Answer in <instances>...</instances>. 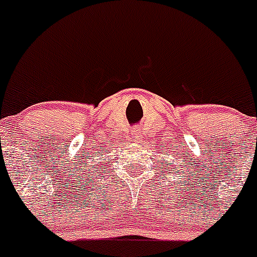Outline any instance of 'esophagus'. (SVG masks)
<instances>
[{"label":"esophagus","mask_w":257,"mask_h":257,"mask_svg":"<svg viewBox=\"0 0 257 257\" xmlns=\"http://www.w3.org/2000/svg\"><path fill=\"white\" fill-rule=\"evenodd\" d=\"M140 133H142V131H140V128L139 127H135V128H134L133 130V135L134 137H135V140L137 139H140Z\"/></svg>","instance_id":"obj_1"}]
</instances>
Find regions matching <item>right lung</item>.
I'll list each match as a JSON object with an SVG mask.
<instances>
[{
  "label": "right lung",
  "mask_w": 257,
  "mask_h": 257,
  "mask_svg": "<svg viewBox=\"0 0 257 257\" xmlns=\"http://www.w3.org/2000/svg\"><path fill=\"white\" fill-rule=\"evenodd\" d=\"M105 152H106V153H107V151H105ZM102 168H104V166H102ZM95 173H97V172H95Z\"/></svg>",
  "instance_id": "1"
}]
</instances>
